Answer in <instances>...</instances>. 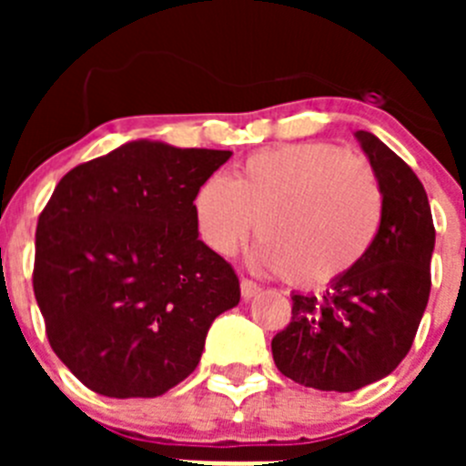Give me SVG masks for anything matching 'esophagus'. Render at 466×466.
Returning <instances> with one entry per match:
<instances>
[{
	"label": "esophagus",
	"instance_id": "1",
	"mask_svg": "<svg viewBox=\"0 0 466 466\" xmlns=\"http://www.w3.org/2000/svg\"><path fill=\"white\" fill-rule=\"evenodd\" d=\"M258 291H261V287H258L257 282H252V279H245V278L240 279V294L245 300H252Z\"/></svg>",
	"mask_w": 466,
	"mask_h": 466
}]
</instances>
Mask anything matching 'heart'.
Wrapping results in <instances>:
<instances>
[{
	"mask_svg": "<svg viewBox=\"0 0 466 466\" xmlns=\"http://www.w3.org/2000/svg\"><path fill=\"white\" fill-rule=\"evenodd\" d=\"M200 238L236 254L258 221L254 263L303 287L352 270L376 240L382 191L371 166L331 144H287L249 156L230 179L209 177L193 198Z\"/></svg>",
	"mask_w": 466,
	"mask_h": 466,
	"instance_id": "heart-1",
	"label": "heart"
}]
</instances>
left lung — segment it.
Segmentation results:
<instances>
[{
	"label": "left lung",
	"mask_w": 466,
	"mask_h": 466,
	"mask_svg": "<svg viewBox=\"0 0 466 466\" xmlns=\"http://www.w3.org/2000/svg\"><path fill=\"white\" fill-rule=\"evenodd\" d=\"M382 191L376 240L355 268L315 294H291V322L273 339L279 373L322 392H355L409 355L430 300L434 221L425 187L387 144L357 130Z\"/></svg>",
	"instance_id": "left-lung-1"
}]
</instances>
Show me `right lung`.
I'll return each mask as SVG.
<instances>
[{"instance_id": "1", "label": "right lung", "mask_w": 466, "mask_h": 466, "mask_svg": "<svg viewBox=\"0 0 466 466\" xmlns=\"http://www.w3.org/2000/svg\"><path fill=\"white\" fill-rule=\"evenodd\" d=\"M233 151L121 144L60 179L36 224L35 296L48 343L93 392L160 397L196 371L228 263L198 238L193 198Z\"/></svg>"}]
</instances>
